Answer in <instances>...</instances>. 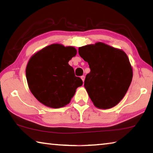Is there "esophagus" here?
I'll return each mask as SVG.
<instances>
[{
    "instance_id": "esophagus-1",
    "label": "esophagus",
    "mask_w": 153,
    "mask_h": 153,
    "mask_svg": "<svg viewBox=\"0 0 153 153\" xmlns=\"http://www.w3.org/2000/svg\"><path fill=\"white\" fill-rule=\"evenodd\" d=\"M81 79H82L83 82H84V80H85V76H81Z\"/></svg>"
}]
</instances>
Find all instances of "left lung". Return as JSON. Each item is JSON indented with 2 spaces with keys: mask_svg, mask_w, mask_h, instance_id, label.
<instances>
[{
  "mask_svg": "<svg viewBox=\"0 0 153 153\" xmlns=\"http://www.w3.org/2000/svg\"><path fill=\"white\" fill-rule=\"evenodd\" d=\"M90 72L84 87L96 107L107 109L117 105L126 95L132 80L129 58L121 49L98 42L78 48Z\"/></svg>",
  "mask_w": 153,
  "mask_h": 153,
  "instance_id": "8db88e82",
  "label": "left lung"
}]
</instances>
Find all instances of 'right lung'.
Returning <instances> with one entry per match:
<instances>
[{
	"label": "right lung",
	"mask_w": 153,
	"mask_h": 153,
	"mask_svg": "<svg viewBox=\"0 0 153 153\" xmlns=\"http://www.w3.org/2000/svg\"><path fill=\"white\" fill-rule=\"evenodd\" d=\"M74 46L52 44L31 56L25 69L28 87L38 101L59 108L70 102L83 82L69 61L76 55Z\"/></svg>",
	"instance_id": "1"
}]
</instances>
